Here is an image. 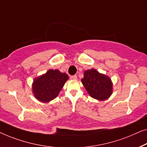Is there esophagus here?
Instances as JSON below:
<instances>
[{
  "mask_svg": "<svg viewBox=\"0 0 147 147\" xmlns=\"http://www.w3.org/2000/svg\"><path fill=\"white\" fill-rule=\"evenodd\" d=\"M71 78L72 80H77V76L76 75H73L71 76Z\"/></svg>",
  "mask_w": 147,
  "mask_h": 147,
  "instance_id": "1",
  "label": "esophagus"
}]
</instances>
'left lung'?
<instances>
[{"mask_svg":"<svg viewBox=\"0 0 147 147\" xmlns=\"http://www.w3.org/2000/svg\"><path fill=\"white\" fill-rule=\"evenodd\" d=\"M81 82L88 93L98 100H105L113 94V84L109 76L96 69L86 70Z\"/></svg>","mask_w":147,"mask_h":147,"instance_id":"left-lung-1","label":"left lung"}]
</instances>
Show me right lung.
<instances>
[{"instance_id":"add662e5","label":"right lung","mask_w":147,"mask_h":147,"mask_svg":"<svg viewBox=\"0 0 147 147\" xmlns=\"http://www.w3.org/2000/svg\"><path fill=\"white\" fill-rule=\"evenodd\" d=\"M67 80L69 76L66 73L50 69L33 80L32 93L40 102H49L57 97Z\"/></svg>"}]
</instances>
